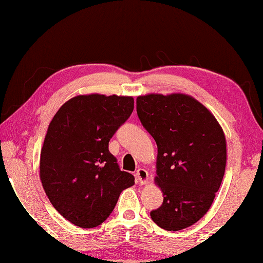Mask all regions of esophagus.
I'll return each instance as SVG.
<instances>
[{
	"mask_svg": "<svg viewBox=\"0 0 263 263\" xmlns=\"http://www.w3.org/2000/svg\"><path fill=\"white\" fill-rule=\"evenodd\" d=\"M136 177L140 184H146L148 182V172L144 168H139L136 172Z\"/></svg>",
	"mask_w": 263,
	"mask_h": 263,
	"instance_id": "obj_1",
	"label": "esophagus"
}]
</instances>
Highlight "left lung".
I'll use <instances>...</instances> for the list:
<instances>
[{"label": "left lung", "mask_w": 263, "mask_h": 263, "mask_svg": "<svg viewBox=\"0 0 263 263\" xmlns=\"http://www.w3.org/2000/svg\"><path fill=\"white\" fill-rule=\"evenodd\" d=\"M137 114L158 146L155 183L162 205L151 211L160 228L180 231L209 211L226 167V139L210 111L184 94L138 96Z\"/></svg>", "instance_id": "obj_1"}]
</instances>
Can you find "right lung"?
Instances as JSON below:
<instances>
[{
  "mask_svg": "<svg viewBox=\"0 0 263 263\" xmlns=\"http://www.w3.org/2000/svg\"><path fill=\"white\" fill-rule=\"evenodd\" d=\"M131 96L79 95L57 111L41 152L39 175L60 215L82 229L101 225L135 177L119 169L109 141L130 117Z\"/></svg>",
  "mask_w": 263,
  "mask_h": 263,
  "instance_id": "obj_1",
  "label": "right lung"
}]
</instances>
